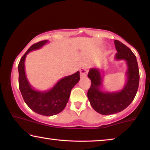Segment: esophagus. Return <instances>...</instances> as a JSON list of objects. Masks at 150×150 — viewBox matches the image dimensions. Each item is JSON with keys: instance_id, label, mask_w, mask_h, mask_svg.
Here are the masks:
<instances>
[{"instance_id": "obj_1", "label": "esophagus", "mask_w": 150, "mask_h": 150, "mask_svg": "<svg viewBox=\"0 0 150 150\" xmlns=\"http://www.w3.org/2000/svg\"><path fill=\"white\" fill-rule=\"evenodd\" d=\"M88 73V68L87 67H83L80 69V75L81 77H85L87 75Z\"/></svg>"}]
</instances>
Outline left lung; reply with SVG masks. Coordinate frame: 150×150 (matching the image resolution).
<instances>
[{
    "label": "left lung",
    "mask_w": 150,
    "mask_h": 150,
    "mask_svg": "<svg viewBox=\"0 0 150 150\" xmlns=\"http://www.w3.org/2000/svg\"><path fill=\"white\" fill-rule=\"evenodd\" d=\"M114 42L117 50L115 59L125 60L128 65L127 81L122 90L115 93L103 92L100 90L103 79L99 70L92 68L88 73L91 81L88 98L94 110L103 115L118 113L128 107L135 98L139 86V73L136 55L121 42L115 40Z\"/></svg>",
    "instance_id": "1"
}]
</instances>
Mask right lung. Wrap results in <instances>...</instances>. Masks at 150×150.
Returning <instances> with one entry per match:
<instances>
[{"instance_id": "add662e5", "label": "right lung", "mask_w": 150, "mask_h": 150, "mask_svg": "<svg viewBox=\"0 0 150 150\" xmlns=\"http://www.w3.org/2000/svg\"><path fill=\"white\" fill-rule=\"evenodd\" d=\"M47 42V40H43L33 44L21 57L18 69L19 88L24 102L35 112L50 116L61 112L65 108L69 100L71 91L79 81L80 73L77 71L62 79L52 89L47 92H40L33 89L25 74V58L30 52L39 49Z\"/></svg>"}]
</instances>
